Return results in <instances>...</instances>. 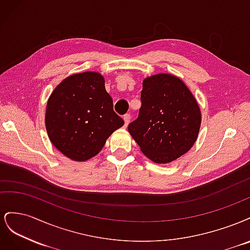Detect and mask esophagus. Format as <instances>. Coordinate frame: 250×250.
<instances>
[{
    "mask_svg": "<svg viewBox=\"0 0 250 250\" xmlns=\"http://www.w3.org/2000/svg\"><path fill=\"white\" fill-rule=\"evenodd\" d=\"M123 120H124V122H125L124 126L127 127L128 124H129V122H130V115H129V113H126V115L123 117Z\"/></svg>",
    "mask_w": 250,
    "mask_h": 250,
    "instance_id": "esophagus-1",
    "label": "esophagus"
}]
</instances>
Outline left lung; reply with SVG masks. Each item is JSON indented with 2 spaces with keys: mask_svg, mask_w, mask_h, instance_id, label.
Listing matches in <instances>:
<instances>
[{
  "mask_svg": "<svg viewBox=\"0 0 250 250\" xmlns=\"http://www.w3.org/2000/svg\"><path fill=\"white\" fill-rule=\"evenodd\" d=\"M139 118L128 126L142 152L156 164L187 153L198 138L201 111L186 83L160 73L143 80Z\"/></svg>",
  "mask_w": 250,
  "mask_h": 250,
  "instance_id": "1",
  "label": "left lung"
}]
</instances>
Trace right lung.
Listing matches in <instances>:
<instances>
[{
  "label": "right lung",
  "instance_id": "obj_1",
  "mask_svg": "<svg viewBox=\"0 0 250 250\" xmlns=\"http://www.w3.org/2000/svg\"><path fill=\"white\" fill-rule=\"evenodd\" d=\"M44 123L56 149L72 161L85 162L100 152L124 121L113 111L104 77L89 71L73 74L54 88Z\"/></svg>",
  "mask_w": 250,
  "mask_h": 250
}]
</instances>
